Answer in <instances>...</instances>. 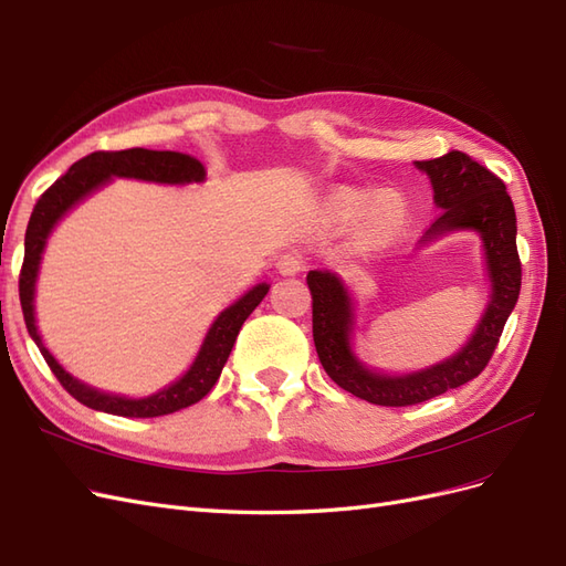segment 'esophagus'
Instances as JSON below:
<instances>
[{
  "label": "esophagus",
  "mask_w": 566,
  "mask_h": 566,
  "mask_svg": "<svg viewBox=\"0 0 566 566\" xmlns=\"http://www.w3.org/2000/svg\"><path fill=\"white\" fill-rule=\"evenodd\" d=\"M276 266H279V271L283 273V276H295V273L306 269V254L300 248H290L287 252H283L279 256V264Z\"/></svg>",
  "instance_id": "esophagus-1"
}]
</instances>
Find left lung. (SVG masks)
Wrapping results in <instances>:
<instances>
[{
  "label": "left lung",
  "instance_id": "obj_1",
  "mask_svg": "<svg viewBox=\"0 0 566 566\" xmlns=\"http://www.w3.org/2000/svg\"><path fill=\"white\" fill-rule=\"evenodd\" d=\"M434 188L441 214L427 238L453 229H474L484 241L493 295L476 333L462 352L427 370L401 375L370 373L349 349L352 302L345 285L328 271H310L314 345L321 366L331 380L354 397L378 406H413L474 380L486 368L499 347L505 321L515 310L522 287V262L517 252V217L503 179L472 160L468 153L449 150L447 156L418 160Z\"/></svg>",
  "mask_w": 566,
  "mask_h": 566
}]
</instances>
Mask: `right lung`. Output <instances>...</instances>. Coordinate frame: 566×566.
<instances>
[{
    "instance_id": "right-lung-1",
    "label": "right lung",
    "mask_w": 566,
    "mask_h": 566,
    "mask_svg": "<svg viewBox=\"0 0 566 566\" xmlns=\"http://www.w3.org/2000/svg\"><path fill=\"white\" fill-rule=\"evenodd\" d=\"M111 177H134L146 181H160V184H188V181H202L205 167L184 153L175 150H148V148H127V150H96L92 156L77 160L67 172L51 184L46 191L40 196L35 210L30 214L28 231H25V256L19 276V295L23 306V318L28 325L30 337L35 339L40 347L46 366L56 375V380L63 389L75 397L80 403L90 406L94 410H104V413L125 416V418H158L175 413L186 406L200 401L208 394L214 382L219 380L221 368H224L227 358L233 349V342L238 331L245 323V318L254 312V306L264 300L269 293V285L262 283L252 287L248 295H243L229 310L221 312L212 328L205 337L200 354L196 356L193 366L188 368L184 378L167 389L153 394L146 399H125L92 389L84 382L75 380L71 373H65L56 358L46 352L42 345V337L38 335L35 325V310H32V297H35V279L42 260V250L46 238L54 229L56 221L80 202L84 196H90L94 188L104 186Z\"/></svg>"
}]
</instances>
